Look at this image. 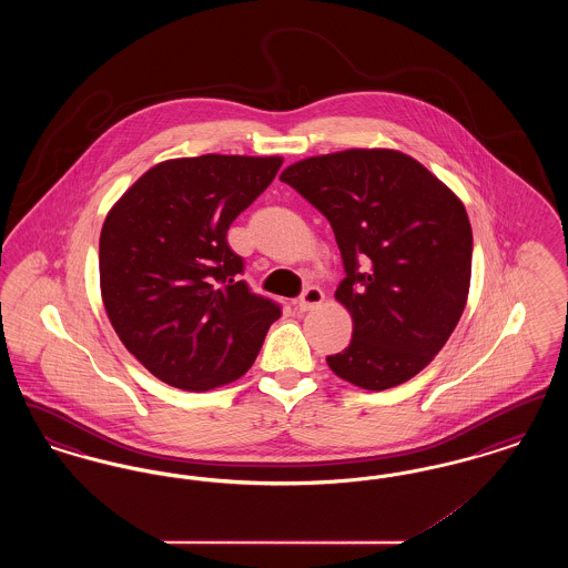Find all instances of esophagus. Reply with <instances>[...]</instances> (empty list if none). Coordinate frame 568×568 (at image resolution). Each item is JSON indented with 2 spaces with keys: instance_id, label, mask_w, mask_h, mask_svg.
I'll return each instance as SVG.
<instances>
[{
  "instance_id": "34e87169",
  "label": "esophagus",
  "mask_w": 568,
  "mask_h": 568,
  "mask_svg": "<svg viewBox=\"0 0 568 568\" xmlns=\"http://www.w3.org/2000/svg\"><path fill=\"white\" fill-rule=\"evenodd\" d=\"M324 292L320 287H308L304 290V294L297 300V308L304 313V311H313L317 308L322 302H324Z\"/></svg>"
}]
</instances>
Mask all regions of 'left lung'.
Instances as JSON below:
<instances>
[{
	"instance_id": "obj_1",
	"label": "left lung",
	"mask_w": 568,
	"mask_h": 568,
	"mask_svg": "<svg viewBox=\"0 0 568 568\" xmlns=\"http://www.w3.org/2000/svg\"><path fill=\"white\" fill-rule=\"evenodd\" d=\"M292 185L329 221L347 276L334 297L349 311L336 377L383 392L443 349L466 306L473 230L458 195L394 149H347L287 165Z\"/></svg>"
}]
</instances>
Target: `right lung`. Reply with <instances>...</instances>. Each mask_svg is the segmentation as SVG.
Wrapping results in <instances>:
<instances>
[{
  "mask_svg": "<svg viewBox=\"0 0 568 568\" xmlns=\"http://www.w3.org/2000/svg\"><path fill=\"white\" fill-rule=\"evenodd\" d=\"M283 158L200 155L158 163L112 206L100 234V290L125 349L155 377L209 392L253 366L281 308L239 281L232 221Z\"/></svg>",
  "mask_w": 568,
  "mask_h": 568,
  "instance_id": "add662e5",
  "label": "right lung"
}]
</instances>
